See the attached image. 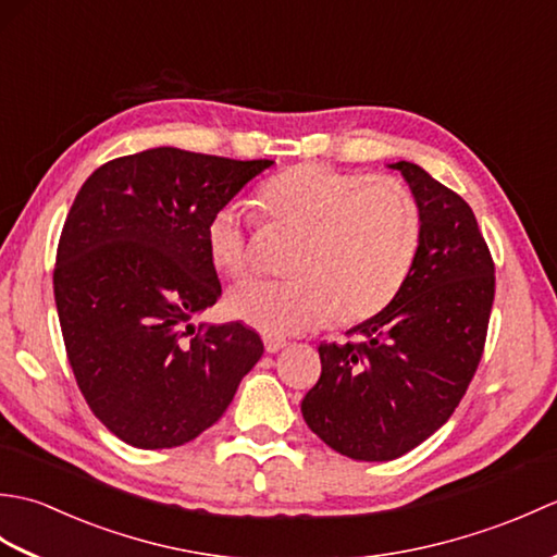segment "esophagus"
I'll return each instance as SVG.
<instances>
[{"instance_id":"34e87169","label":"esophagus","mask_w":557,"mask_h":557,"mask_svg":"<svg viewBox=\"0 0 557 557\" xmlns=\"http://www.w3.org/2000/svg\"><path fill=\"white\" fill-rule=\"evenodd\" d=\"M263 342H265V351H268V354H277L280 349H285V347H287V339H285V337H272V335H265V337H263Z\"/></svg>"}]
</instances>
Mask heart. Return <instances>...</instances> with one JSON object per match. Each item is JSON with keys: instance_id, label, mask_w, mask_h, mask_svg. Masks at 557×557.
<instances>
[{"instance_id": "obj_1", "label": "heart", "mask_w": 557, "mask_h": 557, "mask_svg": "<svg viewBox=\"0 0 557 557\" xmlns=\"http://www.w3.org/2000/svg\"><path fill=\"white\" fill-rule=\"evenodd\" d=\"M270 224L299 232L289 280H248L227 297L236 321L282 337L323 325L359 323L381 313L405 287L421 244V210L395 176L342 172L301 162L258 188ZM253 215L242 203L220 206L206 224L210 263L242 277L251 260Z\"/></svg>"}]
</instances>
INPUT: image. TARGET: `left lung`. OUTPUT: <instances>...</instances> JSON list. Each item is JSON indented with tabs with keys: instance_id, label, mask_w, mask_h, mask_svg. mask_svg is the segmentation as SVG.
<instances>
[{
	"instance_id": "obj_1",
	"label": "left lung",
	"mask_w": 557,
	"mask_h": 557,
	"mask_svg": "<svg viewBox=\"0 0 557 557\" xmlns=\"http://www.w3.org/2000/svg\"><path fill=\"white\" fill-rule=\"evenodd\" d=\"M421 210L413 268L385 309L323 345L304 421L339 455L387 461L453 417L486 345L495 263L474 210L413 162L389 164Z\"/></svg>"
}]
</instances>
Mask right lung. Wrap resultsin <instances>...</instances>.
Instances as JSON below:
<instances>
[{"label":"right lung","mask_w":557,"mask_h":557,"mask_svg":"<svg viewBox=\"0 0 557 557\" xmlns=\"http://www.w3.org/2000/svg\"><path fill=\"white\" fill-rule=\"evenodd\" d=\"M270 164L150 148L104 162L81 186L59 236L54 301L81 395L120 441H194L263 357L239 321H191L222 294L208 218Z\"/></svg>","instance_id":"1"}]
</instances>
